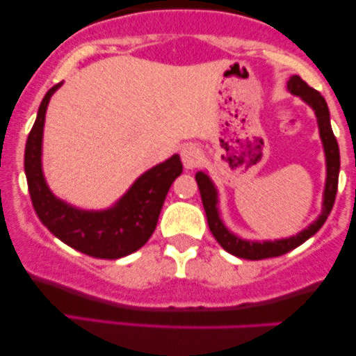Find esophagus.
<instances>
[{
  "instance_id": "1",
  "label": "esophagus",
  "mask_w": 356,
  "mask_h": 356,
  "mask_svg": "<svg viewBox=\"0 0 356 356\" xmlns=\"http://www.w3.org/2000/svg\"><path fill=\"white\" fill-rule=\"evenodd\" d=\"M181 159H182V164L186 169H194V167H197L199 164H201L202 150L199 149L197 145L187 144L186 147H182Z\"/></svg>"
}]
</instances>
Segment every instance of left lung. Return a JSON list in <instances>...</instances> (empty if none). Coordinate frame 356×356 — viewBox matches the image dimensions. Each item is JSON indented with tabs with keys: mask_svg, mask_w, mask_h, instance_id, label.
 <instances>
[{
	"mask_svg": "<svg viewBox=\"0 0 356 356\" xmlns=\"http://www.w3.org/2000/svg\"><path fill=\"white\" fill-rule=\"evenodd\" d=\"M288 90L293 95L300 97L306 105L313 108L314 115H316L318 130H320V138L325 150V161H326V181L325 191H323V202H321V214L309 224L303 231L298 232L296 236L275 241H251L243 239L241 236H236L226 227L219 214V192L218 187L214 186L212 179L202 170L195 174V181H197L199 191H201V197L204 204V211L207 216V224L209 229L214 236L216 241L231 252L232 256L243 257V259H266V257H276L286 254L291 249H295L303 244L306 239L316 234L320 227L328 219L330 212L333 209L334 197H337L338 189V174H340V149H338V142L333 136L332 124H330V110L326 105L325 99L321 97L320 92L308 87L306 81H303L298 75H293L288 80Z\"/></svg>",
	"mask_w": 356,
	"mask_h": 356,
	"instance_id": "obj_1",
	"label": "left lung"
}]
</instances>
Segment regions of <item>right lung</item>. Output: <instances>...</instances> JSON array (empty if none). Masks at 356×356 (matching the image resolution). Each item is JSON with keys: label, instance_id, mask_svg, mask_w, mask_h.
I'll return each mask as SVG.
<instances>
[{"label": "right lung", "instance_id": "1", "mask_svg": "<svg viewBox=\"0 0 356 356\" xmlns=\"http://www.w3.org/2000/svg\"><path fill=\"white\" fill-rule=\"evenodd\" d=\"M61 85L51 87L43 97L24 147V174L36 216L53 236L83 254L99 259L132 254L152 236L167 192L182 172L181 157L174 154L147 170L107 209L87 211L61 201L48 187L42 165L44 115Z\"/></svg>", "mask_w": 356, "mask_h": 356}]
</instances>
